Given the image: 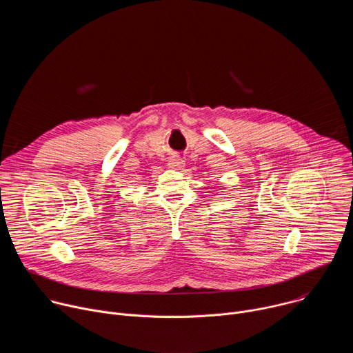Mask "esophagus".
<instances>
[{
    "mask_svg": "<svg viewBox=\"0 0 353 353\" xmlns=\"http://www.w3.org/2000/svg\"><path fill=\"white\" fill-rule=\"evenodd\" d=\"M185 166L184 161L179 157H173L170 161H169V168L173 169V170H183Z\"/></svg>",
    "mask_w": 353,
    "mask_h": 353,
    "instance_id": "34e87169",
    "label": "esophagus"
}]
</instances>
